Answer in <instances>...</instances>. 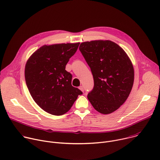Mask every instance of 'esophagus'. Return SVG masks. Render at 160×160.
I'll return each mask as SVG.
<instances>
[{
  "instance_id": "34e87169",
  "label": "esophagus",
  "mask_w": 160,
  "mask_h": 160,
  "mask_svg": "<svg viewBox=\"0 0 160 160\" xmlns=\"http://www.w3.org/2000/svg\"><path fill=\"white\" fill-rule=\"evenodd\" d=\"M79 89L81 90L82 91V92H83V87L82 86H80V87H79Z\"/></svg>"
}]
</instances>
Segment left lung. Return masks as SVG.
I'll use <instances>...</instances> for the list:
<instances>
[{
  "label": "left lung",
  "mask_w": 160,
  "mask_h": 160,
  "mask_svg": "<svg viewBox=\"0 0 160 160\" xmlns=\"http://www.w3.org/2000/svg\"><path fill=\"white\" fill-rule=\"evenodd\" d=\"M79 50L92 72L94 86L87 98L98 112L108 115L128 98L134 80L133 64L124 50L111 40L81 43Z\"/></svg>",
  "instance_id": "8db88e82"
}]
</instances>
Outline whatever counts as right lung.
Instances as JSON below:
<instances>
[{
    "instance_id": "right-lung-1",
    "label": "right lung",
    "mask_w": 160,
    "mask_h": 160,
    "mask_svg": "<svg viewBox=\"0 0 160 160\" xmlns=\"http://www.w3.org/2000/svg\"><path fill=\"white\" fill-rule=\"evenodd\" d=\"M79 44L43 45L26 63L25 77L29 92L35 102L51 115H64L82 94L80 89L72 85V75L65 70Z\"/></svg>"
}]
</instances>
